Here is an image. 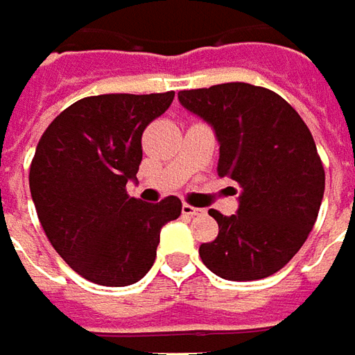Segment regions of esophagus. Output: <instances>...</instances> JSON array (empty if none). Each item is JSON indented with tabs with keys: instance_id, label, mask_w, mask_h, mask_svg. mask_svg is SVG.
Wrapping results in <instances>:
<instances>
[{
	"instance_id": "esophagus-1",
	"label": "esophagus",
	"mask_w": 355,
	"mask_h": 355,
	"mask_svg": "<svg viewBox=\"0 0 355 355\" xmlns=\"http://www.w3.org/2000/svg\"><path fill=\"white\" fill-rule=\"evenodd\" d=\"M182 213L185 216H199V215H205V209H201V207H193V205H185L182 207Z\"/></svg>"
}]
</instances>
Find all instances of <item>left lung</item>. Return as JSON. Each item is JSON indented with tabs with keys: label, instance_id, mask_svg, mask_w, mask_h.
<instances>
[{
	"label": "left lung",
	"instance_id": "obj_1",
	"mask_svg": "<svg viewBox=\"0 0 355 355\" xmlns=\"http://www.w3.org/2000/svg\"><path fill=\"white\" fill-rule=\"evenodd\" d=\"M178 97L213 125L216 172L242 187L236 215L209 211L218 234L199 246L201 260L228 282L279 272L305 244L324 195V168L305 121L282 95L252 83L183 89Z\"/></svg>",
	"mask_w": 355,
	"mask_h": 355
}]
</instances>
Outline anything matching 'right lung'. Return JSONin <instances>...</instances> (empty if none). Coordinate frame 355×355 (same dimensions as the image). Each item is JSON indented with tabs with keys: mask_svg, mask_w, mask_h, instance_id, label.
<instances>
[{
	"mask_svg": "<svg viewBox=\"0 0 355 355\" xmlns=\"http://www.w3.org/2000/svg\"><path fill=\"white\" fill-rule=\"evenodd\" d=\"M173 95L83 97L40 137L28 172L35 209L50 244L87 282L125 287L142 279L162 227L182 215L175 195L152 205L127 193L142 160V132Z\"/></svg>",
	"mask_w": 355,
	"mask_h": 355,
	"instance_id": "right-lung-1",
	"label": "right lung"
}]
</instances>
